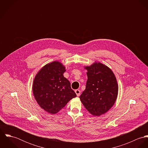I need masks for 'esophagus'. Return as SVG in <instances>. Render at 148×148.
<instances>
[{"label":"esophagus","mask_w":148,"mask_h":148,"mask_svg":"<svg viewBox=\"0 0 148 148\" xmlns=\"http://www.w3.org/2000/svg\"><path fill=\"white\" fill-rule=\"evenodd\" d=\"M75 93H76L77 96H79L80 95V90L79 89H76L75 90Z\"/></svg>","instance_id":"obj_1"}]
</instances>
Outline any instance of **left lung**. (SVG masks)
Segmentation results:
<instances>
[{"label":"left lung","instance_id":"1","mask_svg":"<svg viewBox=\"0 0 148 148\" xmlns=\"http://www.w3.org/2000/svg\"><path fill=\"white\" fill-rule=\"evenodd\" d=\"M88 80L80 96L86 109L93 116L107 112L116 102L119 87L113 71L106 65L95 62L84 68Z\"/></svg>","mask_w":148,"mask_h":148}]
</instances>
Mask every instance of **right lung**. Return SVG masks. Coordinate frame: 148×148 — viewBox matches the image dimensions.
Returning a JSON list of instances; mask_svg holds the SVG:
<instances>
[{"instance_id": "add662e5", "label": "right lung", "mask_w": 148, "mask_h": 148, "mask_svg": "<svg viewBox=\"0 0 148 148\" xmlns=\"http://www.w3.org/2000/svg\"><path fill=\"white\" fill-rule=\"evenodd\" d=\"M65 67L58 61L47 64L36 75L32 91L38 104L50 114H56L76 97L71 83L64 77Z\"/></svg>"}]
</instances>
